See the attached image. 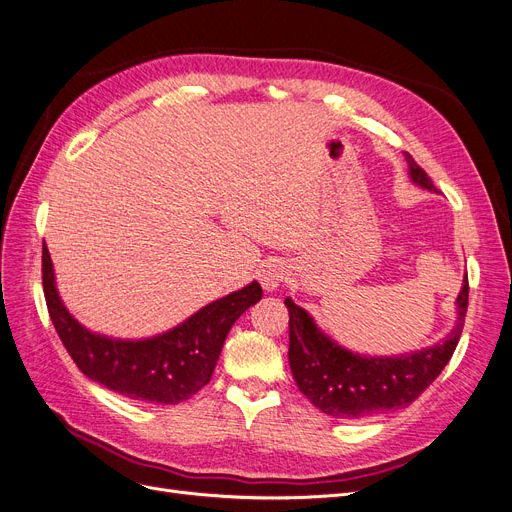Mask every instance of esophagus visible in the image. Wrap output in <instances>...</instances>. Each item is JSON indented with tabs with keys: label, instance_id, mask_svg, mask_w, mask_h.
Wrapping results in <instances>:
<instances>
[{
	"label": "esophagus",
	"instance_id": "esophagus-1",
	"mask_svg": "<svg viewBox=\"0 0 512 512\" xmlns=\"http://www.w3.org/2000/svg\"><path fill=\"white\" fill-rule=\"evenodd\" d=\"M285 279H287V269L285 264L277 258L266 260L258 269V281L264 287V291H275Z\"/></svg>",
	"mask_w": 512,
	"mask_h": 512
}]
</instances>
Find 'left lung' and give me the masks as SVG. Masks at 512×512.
<instances>
[{
    "mask_svg": "<svg viewBox=\"0 0 512 512\" xmlns=\"http://www.w3.org/2000/svg\"><path fill=\"white\" fill-rule=\"evenodd\" d=\"M412 183L437 191L425 170L404 154ZM289 312V367L300 392L325 415L335 419H364L406 408L444 371L465 325L469 281L456 298L454 329L440 344L400 356H360L339 346L316 327L312 316L285 300Z\"/></svg>",
    "mask_w": 512,
    "mask_h": 512,
    "instance_id": "8db88e82",
    "label": "left lung"
}]
</instances>
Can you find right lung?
Instances as JSON below:
<instances>
[{
	"instance_id": "add662e5",
	"label": "right lung",
	"mask_w": 512,
	"mask_h": 512,
	"mask_svg": "<svg viewBox=\"0 0 512 512\" xmlns=\"http://www.w3.org/2000/svg\"><path fill=\"white\" fill-rule=\"evenodd\" d=\"M41 266L50 319L81 373L120 396L152 404H179L198 394L212 379L229 329L262 298V287L252 281L200 308L170 331L131 342L93 333L66 310L45 241Z\"/></svg>"
}]
</instances>
